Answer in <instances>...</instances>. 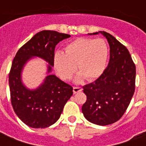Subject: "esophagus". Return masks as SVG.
Returning <instances> with one entry per match:
<instances>
[{
    "instance_id": "esophagus-1",
    "label": "esophagus",
    "mask_w": 146,
    "mask_h": 146,
    "mask_svg": "<svg viewBox=\"0 0 146 146\" xmlns=\"http://www.w3.org/2000/svg\"><path fill=\"white\" fill-rule=\"evenodd\" d=\"M82 91V88L80 87H74L73 88V93L76 94V93H78V92H81Z\"/></svg>"
}]
</instances>
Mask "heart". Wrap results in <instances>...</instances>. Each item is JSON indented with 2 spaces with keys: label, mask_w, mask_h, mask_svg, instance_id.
<instances>
[{
  "label": "heart",
  "mask_w": 146,
  "mask_h": 146,
  "mask_svg": "<svg viewBox=\"0 0 146 146\" xmlns=\"http://www.w3.org/2000/svg\"><path fill=\"white\" fill-rule=\"evenodd\" d=\"M109 48L103 39L79 37L69 43L65 53L56 51L54 55V66L64 79L70 80L77 70L76 80L84 77L89 81L98 79L107 67Z\"/></svg>",
  "instance_id": "heart-1"
}]
</instances>
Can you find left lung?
<instances>
[{
    "label": "left lung",
    "instance_id": "left-lung-1",
    "mask_svg": "<svg viewBox=\"0 0 146 146\" xmlns=\"http://www.w3.org/2000/svg\"><path fill=\"white\" fill-rule=\"evenodd\" d=\"M98 33L107 39L110 62L99 78L83 87L87 101L82 113L91 123L106 126L119 120L128 107L135 93L136 68L124 45L105 31L90 35Z\"/></svg>",
    "mask_w": 146,
    "mask_h": 146
}]
</instances>
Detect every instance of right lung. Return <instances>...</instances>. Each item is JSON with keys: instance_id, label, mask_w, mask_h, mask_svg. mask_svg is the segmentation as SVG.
<instances>
[{"instance_id": "right-lung-1", "label": "right lung", "mask_w": 146, "mask_h": 146, "mask_svg": "<svg viewBox=\"0 0 146 146\" xmlns=\"http://www.w3.org/2000/svg\"><path fill=\"white\" fill-rule=\"evenodd\" d=\"M70 35L53 30L39 32L18 51L9 73L11 102L15 113L23 122L33 128H44L59 119L64 106L73 95L72 86L53 74L55 46ZM33 57L48 62V76L37 89H27L21 81V71Z\"/></svg>"}]
</instances>
